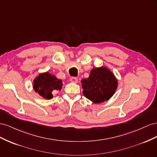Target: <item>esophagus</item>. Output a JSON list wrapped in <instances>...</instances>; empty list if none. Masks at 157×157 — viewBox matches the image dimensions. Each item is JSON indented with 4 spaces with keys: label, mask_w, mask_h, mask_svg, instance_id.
<instances>
[{
    "label": "esophagus",
    "mask_w": 157,
    "mask_h": 157,
    "mask_svg": "<svg viewBox=\"0 0 157 157\" xmlns=\"http://www.w3.org/2000/svg\"><path fill=\"white\" fill-rule=\"evenodd\" d=\"M70 81H71V82H73V83H78V78H75V77H72V78H70Z\"/></svg>",
    "instance_id": "obj_1"
}]
</instances>
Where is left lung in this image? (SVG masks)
<instances>
[{
  "instance_id": "8db88e82",
  "label": "left lung",
  "mask_w": 157,
  "mask_h": 157,
  "mask_svg": "<svg viewBox=\"0 0 157 157\" xmlns=\"http://www.w3.org/2000/svg\"><path fill=\"white\" fill-rule=\"evenodd\" d=\"M81 83L83 95L97 104L109 101L118 87L114 74L105 66L93 68L88 78L82 79Z\"/></svg>"
}]
</instances>
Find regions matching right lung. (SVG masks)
I'll return each instance as SVG.
<instances>
[{"label": "right lung", "instance_id": "add662e5", "mask_svg": "<svg viewBox=\"0 0 157 157\" xmlns=\"http://www.w3.org/2000/svg\"><path fill=\"white\" fill-rule=\"evenodd\" d=\"M62 85V79H58L55 75L46 71L39 74L34 79L33 88L40 96L48 100L53 97V91L61 90Z\"/></svg>", "mask_w": 157, "mask_h": 157}]
</instances>
